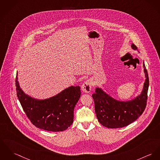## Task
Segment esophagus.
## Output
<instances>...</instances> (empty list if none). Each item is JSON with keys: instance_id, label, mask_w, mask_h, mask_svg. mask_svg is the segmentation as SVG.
I'll list each match as a JSON object with an SVG mask.
<instances>
[{"instance_id": "obj_1", "label": "esophagus", "mask_w": 160, "mask_h": 160, "mask_svg": "<svg viewBox=\"0 0 160 160\" xmlns=\"http://www.w3.org/2000/svg\"><path fill=\"white\" fill-rule=\"evenodd\" d=\"M82 91L85 93H89L92 89V84L90 80H87L82 85Z\"/></svg>"}]
</instances>
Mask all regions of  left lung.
Segmentation results:
<instances>
[{
    "label": "left lung",
    "instance_id": "1",
    "mask_svg": "<svg viewBox=\"0 0 160 160\" xmlns=\"http://www.w3.org/2000/svg\"><path fill=\"white\" fill-rule=\"evenodd\" d=\"M131 47L137 50V47L132 43ZM145 81L142 90L138 96L127 101L118 100L109 95L101 88L97 87L95 93L92 94L94 99L96 117L98 121L107 128H124L135 121L143 113L146 106L149 76L143 62Z\"/></svg>",
    "mask_w": 160,
    "mask_h": 160
}]
</instances>
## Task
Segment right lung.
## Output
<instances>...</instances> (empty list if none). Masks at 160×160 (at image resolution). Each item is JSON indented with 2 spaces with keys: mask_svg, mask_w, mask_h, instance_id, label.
<instances>
[{
  "mask_svg": "<svg viewBox=\"0 0 160 160\" xmlns=\"http://www.w3.org/2000/svg\"><path fill=\"white\" fill-rule=\"evenodd\" d=\"M16 73V86L18 99L23 111L36 128L51 132H61L73 122L74 108L81 96L79 86H70L54 96L34 98L21 88Z\"/></svg>",
  "mask_w": 160,
  "mask_h": 160,
  "instance_id": "right-lung-1",
  "label": "right lung"
}]
</instances>
